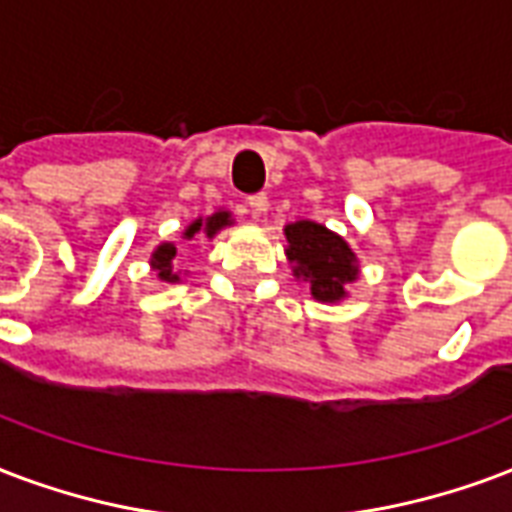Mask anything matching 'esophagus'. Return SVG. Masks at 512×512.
Instances as JSON below:
<instances>
[{
  "label": "esophagus",
  "instance_id": "obj_1",
  "mask_svg": "<svg viewBox=\"0 0 512 512\" xmlns=\"http://www.w3.org/2000/svg\"><path fill=\"white\" fill-rule=\"evenodd\" d=\"M249 212H252V217H263L265 212H268V195L265 193H257V195H249Z\"/></svg>",
  "mask_w": 512,
  "mask_h": 512
}]
</instances>
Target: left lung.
<instances>
[{
	"mask_svg": "<svg viewBox=\"0 0 512 512\" xmlns=\"http://www.w3.org/2000/svg\"><path fill=\"white\" fill-rule=\"evenodd\" d=\"M284 239L292 276L311 287V298L319 303L349 298V284L360 279V260L349 241L314 220L287 222Z\"/></svg>",
	"mask_w": 512,
	"mask_h": 512,
	"instance_id": "obj_1",
	"label": "left lung"
}]
</instances>
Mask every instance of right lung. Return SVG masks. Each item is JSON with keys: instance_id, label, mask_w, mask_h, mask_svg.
Wrapping results in <instances>:
<instances>
[{"instance_id": "obj_1", "label": "right lung", "mask_w": 512, "mask_h": 512, "mask_svg": "<svg viewBox=\"0 0 512 512\" xmlns=\"http://www.w3.org/2000/svg\"><path fill=\"white\" fill-rule=\"evenodd\" d=\"M233 214L228 209H217L209 217H195L185 230H182V239L193 241L195 236H206V239H214L222 228H230L233 225ZM174 257H177V244L174 241H163L158 247L152 249L150 255V268L155 271V276L166 284H179L182 276L174 271Z\"/></svg>"}]
</instances>
